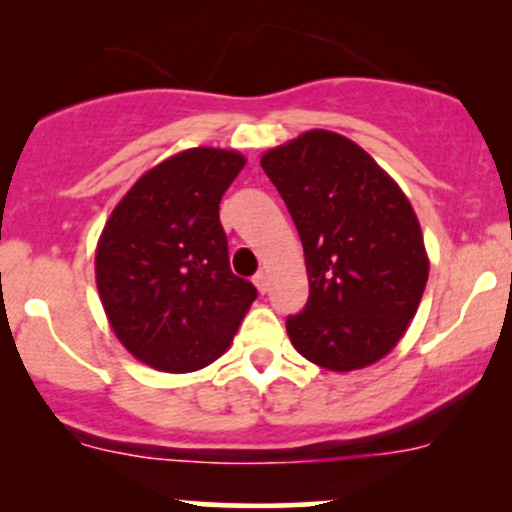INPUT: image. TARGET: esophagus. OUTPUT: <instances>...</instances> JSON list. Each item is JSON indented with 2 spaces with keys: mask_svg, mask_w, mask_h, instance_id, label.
Instances as JSON below:
<instances>
[{
  "mask_svg": "<svg viewBox=\"0 0 512 512\" xmlns=\"http://www.w3.org/2000/svg\"><path fill=\"white\" fill-rule=\"evenodd\" d=\"M252 281H255L257 291H260V293H267V289H269V279H267V274H264V272H257V274H255V279H252Z\"/></svg>",
  "mask_w": 512,
  "mask_h": 512,
  "instance_id": "obj_1",
  "label": "esophagus"
}]
</instances>
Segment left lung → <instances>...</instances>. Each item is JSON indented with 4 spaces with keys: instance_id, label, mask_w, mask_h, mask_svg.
<instances>
[{
    "instance_id": "8db88e82",
    "label": "left lung",
    "mask_w": 512,
    "mask_h": 512,
    "mask_svg": "<svg viewBox=\"0 0 512 512\" xmlns=\"http://www.w3.org/2000/svg\"><path fill=\"white\" fill-rule=\"evenodd\" d=\"M262 168L301 236L310 296L286 332L327 370L366 368L395 349L428 281L419 219L361 146L310 129L269 149Z\"/></svg>"
}]
</instances>
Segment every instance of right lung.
<instances>
[{
  "mask_svg": "<svg viewBox=\"0 0 512 512\" xmlns=\"http://www.w3.org/2000/svg\"><path fill=\"white\" fill-rule=\"evenodd\" d=\"M245 158L187 149L132 185L105 223L96 284L125 349L163 373L214 363L236 337L257 289L228 264L219 204Z\"/></svg>",
  "mask_w": 512,
  "mask_h": 512,
  "instance_id": "add662e5",
  "label": "right lung"
}]
</instances>
